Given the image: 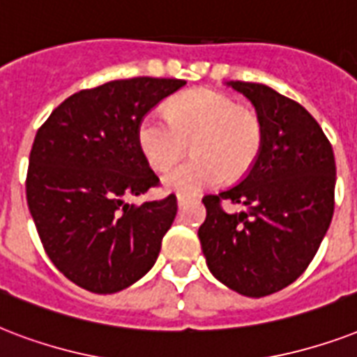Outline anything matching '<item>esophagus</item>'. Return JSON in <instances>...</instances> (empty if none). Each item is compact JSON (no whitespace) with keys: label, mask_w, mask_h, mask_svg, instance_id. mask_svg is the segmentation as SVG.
<instances>
[{"label":"esophagus","mask_w":357,"mask_h":357,"mask_svg":"<svg viewBox=\"0 0 357 357\" xmlns=\"http://www.w3.org/2000/svg\"><path fill=\"white\" fill-rule=\"evenodd\" d=\"M186 201H188L186 195H181V193H178V195H176V203H178V206H182V204L186 203Z\"/></svg>","instance_id":"esophagus-1"}]
</instances>
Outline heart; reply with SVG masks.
<instances>
[{
    "label": "heart",
    "instance_id": "heart-1",
    "mask_svg": "<svg viewBox=\"0 0 357 357\" xmlns=\"http://www.w3.org/2000/svg\"><path fill=\"white\" fill-rule=\"evenodd\" d=\"M261 119L233 96L214 89L192 91L153 109L137 126V145L151 167L169 169L192 145L193 156L164 176L171 192L193 193L236 181L253 167L262 149Z\"/></svg>",
    "mask_w": 357,
    "mask_h": 357
}]
</instances>
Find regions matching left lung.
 Returning a JSON list of instances; mask_svg holds the SVG:
<instances>
[{
	"label": "left lung",
	"mask_w": 357,
	"mask_h": 357,
	"mask_svg": "<svg viewBox=\"0 0 357 357\" xmlns=\"http://www.w3.org/2000/svg\"><path fill=\"white\" fill-rule=\"evenodd\" d=\"M261 119L262 149L240 184L204 195L199 240L212 275L261 298L296 281L313 261L335 206V158L320 124L298 102L262 84L229 82ZM222 200L244 204L225 213Z\"/></svg>",
	"instance_id": "obj_1"
}]
</instances>
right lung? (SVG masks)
Returning a JSON list of instances; mask_svg holds the SVG:
<instances>
[{"instance_id":"right-lung-1","label":"right lung","mask_w":357,"mask_h":357,"mask_svg":"<svg viewBox=\"0 0 357 357\" xmlns=\"http://www.w3.org/2000/svg\"><path fill=\"white\" fill-rule=\"evenodd\" d=\"M184 84L143 76L79 91L35 135L27 206L50 261L85 291H123L158 259L176 197L143 204L126 199L158 186L137 145V126Z\"/></svg>"}]
</instances>
